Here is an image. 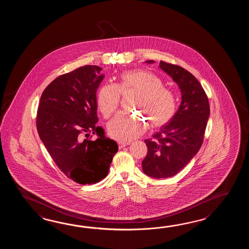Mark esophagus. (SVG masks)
<instances>
[{"label": "esophagus", "instance_id": "esophagus-1", "mask_svg": "<svg viewBox=\"0 0 249 249\" xmlns=\"http://www.w3.org/2000/svg\"><path fill=\"white\" fill-rule=\"evenodd\" d=\"M130 142H118V147L119 148H124L127 145H129Z\"/></svg>", "mask_w": 249, "mask_h": 249}]
</instances>
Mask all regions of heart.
<instances>
[{
	"label": "heart",
	"instance_id": "b5f03b06",
	"mask_svg": "<svg viewBox=\"0 0 249 249\" xmlns=\"http://www.w3.org/2000/svg\"><path fill=\"white\" fill-rule=\"evenodd\" d=\"M128 92L137 93L133 107L148 117L151 126H164L175 117L177 110L175 93L164 87L158 75L145 69L124 71L118 75L116 85L107 84L101 87L97 104L103 117H111L120 105L121 94ZM148 119L121 112L108 123L107 131L113 139L128 142L146 131Z\"/></svg>",
	"mask_w": 249,
	"mask_h": 249
}]
</instances>
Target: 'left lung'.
<instances>
[{
    "mask_svg": "<svg viewBox=\"0 0 249 249\" xmlns=\"http://www.w3.org/2000/svg\"><path fill=\"white\" fill-rule=\"evenodd\" d=\"M160 68L179 85L181 103L169 124L145 140L148 153L143 159V172L156 179L178 174L197 153L210 115L207 93L191 72L165 61H160Z\"/></svg>",
    "mask_w": 249,
    "mask_h": 249,
    "instance_id": "obj_1",
    "label": "left lung"
}]
</instances>
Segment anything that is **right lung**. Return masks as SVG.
I'll use <instances>...</instances> for the list:
<instances>
[{
    "instance_id": "1",
    "label": "right lung",
    "mask_w": 249,
    "mask_h": 249,
    "mask_svg": "<svg viewBox=\"0 0 249 249\" xmlns=\"http://www.w3.org/2000/svg\"><path fill=\"white\" fill-rule=\"evenodd\" d=\"M101 70L87 65L59 75L43 90L38 106L36 128L42 143L64 175L82 185L104 179L118 150L117 142L96 125ZM90 133L100 137L89 140Z\"/></svg>"
}]
</instances>
